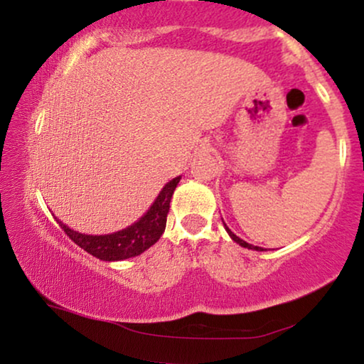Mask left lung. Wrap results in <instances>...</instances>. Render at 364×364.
<instances>
[{"label": "left lung", "mask_w": 364, "mask_h": 364, "mask_svg": "<svg viewBox=\"0 0 364 364\" xmlns=\"http://www.w3.org/2000/svg\"><path fill=\"white\" fill-rule=\"evenodd\" d=\"M224 228H225V231H228V232H229V236H231V237H232V240H235L237 245H241V246H243V248H248V250H257V252H262V248H260V246H253V245L246 243V241H243V240H241V237H237V236L235 235V232H232V231H231V229H229V228H228V225H225V224H224Z\"/></svg>", "instance_id": "left-lung-1"}]
</instances>
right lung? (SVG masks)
I'll return each instance as SVG.
<instances>
[{"mask_svg":"<svg viewBox=\"0 0 364 364\" xmlns=\"http://www.w3.org/2000/svg\"><path fill=\"white\" fill-rule=\"evenodd\" d=\"M179 179H181L179 176L174 178L173 181H169L168 185L162 188V191L159 193L156 202L152 203V207L147 210V214L141 217L140 220H136L133 225H128L123 231L112 232V235L92 236L73 231L68 225L63 224L61 220H58V224L61 225L65 235L73 243H77L87 253L94 255L99 260L118 262L136 257V255L149 250L152 245H156L159 237L164 232L171 196H173L174 190H176Z\"/></svg>","mask_w":364,"mask_h":364,"instance_id":"add662e5","label":"right lung"}]
</instances>
